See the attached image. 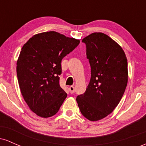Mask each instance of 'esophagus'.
<instances>
[{
    "label": "esophagus",
    "mask_w": 146,
    "mask_h": 146,
    "mask_svg": "<svg viewBox=\"0 0 146 146\" xmlns=\"http://www.w3.org/2000/svg\"><path fill=\"white\" fill-rule=\"evenodd\" d=\"M69 90H70V93H75V88H74V86H71L69 87Z\"/></svg>",
    "instance_id": "obj_1"
}]
</instances>
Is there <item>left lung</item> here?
Segmentation results:
<instances>
[{
  "mask_svg": "<svg viewBox=\"0 0 146 146\" xmlns=\"http://www.w3.org/2000/svg\"><path fill=\"white\" fill-rule=\"evenodd\" d=\"M82 42L86 44L91 77L85 93L76 101L84 117L98 121L119 103L128 83V62L121 46L104 33H91Z\"/></svg>",
  "mask_w": 146,
  "mask_h": 146,
  "instance_id": "8db88e82",
  "label": "left lung"
}]
</instances>
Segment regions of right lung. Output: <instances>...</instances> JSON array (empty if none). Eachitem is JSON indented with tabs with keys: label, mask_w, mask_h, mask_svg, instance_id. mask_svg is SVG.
<instances>
[{
	"label": "right lung",
	"mask_w": 146,
	"mask_h": 146,
	"mask_svg": "<svg viewBox=\"0 0 146 146\" xmlns=\"http://www.w3.org/2000/svg\"><path fill=\"white\" fill-rule=\"evenodd\" d=\"M80 42L47 31L34 35L23 45L16 66L18 84L27 104L39 117L56 115L67 96L60 86L61 62Z\"/></svg>",
	"instance_id": "add662e5"
}]
</instances>
